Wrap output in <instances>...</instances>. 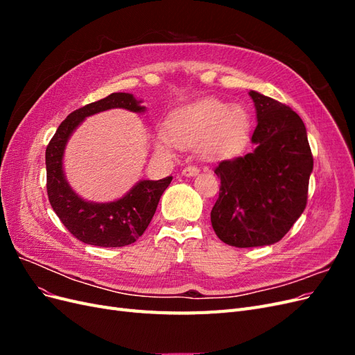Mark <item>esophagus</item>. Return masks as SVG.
I'll use <instances>...</instances> for the list:
<instances>
[{
  "instance_id": "1",
  "label": "esophagus",
  "mask_w": 355,
  "mask_h": 355,
  "mask_svg": "<svg viewBox=\"0 0 355 355\" xmlns=\"http://www.w3.org/2000/svg\"><path fill=\"white\" fill-rule=\"evenodd\" d=\"M200 173V168L197 167V166H188V167H185L184 170H182V175L184 176H188V178H191V176H197Z\"/></svg>"
}]
</instances>
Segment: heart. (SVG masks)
Segmentation results:
<instances>
[{
  "label": "heart",
  "instance_id": "b5f03b06",
  "mask_svg": "<svg viewBox=\"0 0 355 355\" xmlns=\"http://www.w3.org/2000/svg\"><path fill=\"white\" fill-rule=\"evenodd\" d=\"M168 128L170 135L161 132L155 137L158 151L170 154L176 145L194 146L201 141L204 158L222 159L243 151L250 133V118L241 106L204 99L175 112Z\"/></svg>",
  "mask_w": 355,
  "mask_h": 355
}]
</instances>
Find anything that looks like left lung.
<instances>
[{
	"instance_id": "left-lung-1",
	"label": "left lung",
	"mask_w": 355,
	"mask_h": 355,
	"mask_svg": "<svg viewBox=\"0 0 355 355\" xmlns=\"http://www.w3.org/2000/svg\"><path fill=\"white\" fill-rule=\"evenodd\" d=\"M257 125L254 151L214 168L219 197L210 213L218 237L234 247L280 241L306 207L314 158L306 128L290 106L250 92Z\"/></svg>"
}]
</instances>
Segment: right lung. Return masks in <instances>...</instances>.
Here are the masks:
<instances>
[{"label":"right lung","mask_w":355,"mask_h":355,"mask_svg":"<svg viewBox=\"0 0 355 355\" xmlns=\"http://www.w3.org/2000/svg\"><path fill=\"white\" fill-rule=\"evenodd\" d=\"M142 101L128 93H112L105 99L83 106L63 120L46 149L47 196L53 210L75 239L99 247H123L135 243L148 228L158 201L171 176L141 180L127 194L111 202H92L78 197L63 175L62 159L69 136L85 116L112 108L144 112Z\"/></svg>","instance_id":"1"}]
</instances>
